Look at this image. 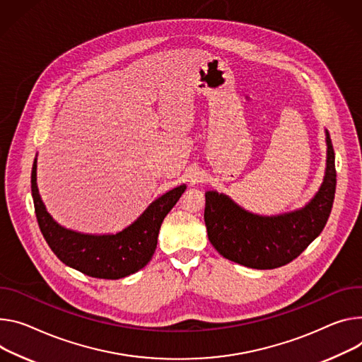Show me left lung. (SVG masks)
Instances as JSON below:
<instances>
[{"instance_id":"1","label":"left lung","mask_w":362,"mask_h":362,"mask_svg":"<svg viewBox=\"0 0 362 362\" xmlns=\"http://www.w3.org/2000/svg\"><path fill=\"white\" fill-rule=\"evenodd\" d=\"M327 160L323 183L300 211L279 216L252 215L225 194L206 192L205 225L208 238L225 258L251 269H277L299 257L322 233L331 215L335 187V153L326 134Z\"/></svg>"}]
</instances>
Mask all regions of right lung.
I'll list each match as a JSON object with an SVG mask.
<instances>
[{
	"instance_id": "obj_1",
	"label": "right lung",
	"mask_w": 362,
	"mask_h": 362,
	"mask_svg": "<svg viewBox=\"0 0 362 362\" xmlns=\"http://www.w3.org/2000/svg\"><path fill=\"white\" fill-rule=\"evenodd\" d=\"M36 158L31 170V194L40 231L64 264L95 279L117 280L141 270L157 247L161 222L176 205L182 185L156 199L143 215L115 235H86L57 225L47 214L36 183Z\"/></svg>"
}]
</instances>
